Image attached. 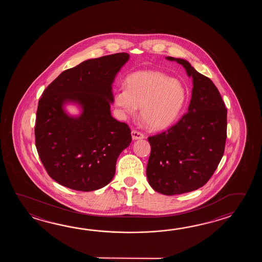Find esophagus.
Returning <instances> with one entry per match:
<instances>
[{
  "mask_svg": "<svg viewBox=\"0 0 262 262\" xmlns=\"http://www.w3.org/2000/svg\"><path fill=\"white\" fill-rule=\"evenodd\" d=\"M131 135H132V139H133L134 140H136V139H144V135L141 133V132L138 131V130H132Z\"/></svg>",
  "mask_w": 262,
  "mask_h": 262,
  "instance_id": "obj_1",
  "label": "esophagus"
}]
</instances>
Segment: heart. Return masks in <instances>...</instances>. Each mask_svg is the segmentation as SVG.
Returning a JSON list of instances; mask_svg holds the SVG:
<instances>
[{"mask_svg":"<svg viewBox=\"0 0 262 262\" xmlns=\"http://www.w3.org/2000/svg\"><path fill=\"white\" fill-rule=\"evenodd\" d=\"M186 100V90L178 79L158 71H139L126 78V88L116 91L114 104L123 115L140 116L147 126L162 130L178 118Z\"/></svg>","mask_w":262,"mask_h":262,"instance_id":"heart-1","label":"heart"}]
</instances>
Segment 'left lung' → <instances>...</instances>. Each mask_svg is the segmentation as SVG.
Returning <instances> with one entry per match:
<instances>
[{
    "label": "left lung",
    "mask_w": 262,
    "mask_h": 262,
    "mask_svg": "<svg viewBox=\"0 0 262 262\" xmlns=\"http://www.w3.org/2000/svg\"><path fill=\"white\" fill-rule=\"evenodd\" d=\"M193 78L188 112L171 127L148 138L150 155L147 178L164 195L199 189L212 177L222 159L227 139V108L212 80L183 59L167 57Z\"/></svg>",
    "instance_id": "8db88e82"
}]
</instances>
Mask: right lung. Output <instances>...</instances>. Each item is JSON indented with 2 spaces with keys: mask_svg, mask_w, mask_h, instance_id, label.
<instances>
[{
  "mask_svg": "<svg viewBox=\"0 0 262 262\" xmlns=\"http://www.w3.org/2000/svg\"><path fill=\"white\" fill-rule=\"evenodd\" d=\"M128 53L83 61L61 73L40 98L34 127L35 146L50 177L70 189L94 191L112 181L118 156L131 140L125 123L112 117V84ZM77 101L84 112L78 118L62 110Z\"/></svg>",
  "mask_w": 262,
  "mask_h": 262,
  "instance_id": "add662e5",
  "label": "right lung"
}]
</instances>
